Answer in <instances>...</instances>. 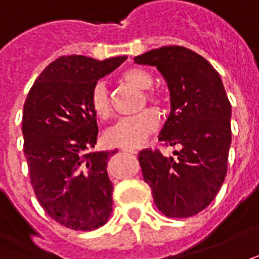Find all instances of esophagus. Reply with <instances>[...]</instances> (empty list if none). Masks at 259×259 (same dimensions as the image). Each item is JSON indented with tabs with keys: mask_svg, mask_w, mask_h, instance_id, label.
<instances>
[{
	"mask_svg": "<svg viewBox=\"0 0 259 259\" xmlns=\"http://www.w3.org/2000/svg\"><path fill=\"white\" fill-rule=\"evenodd\" d=\"M122 152L129 153V154H137L136 150H129V149H122Z\"/></svg>",
	"mask_w": 259,
	"mask_h": 259,
	"instance_id": "1",
	"label": "esophagus"
}]
</instances>
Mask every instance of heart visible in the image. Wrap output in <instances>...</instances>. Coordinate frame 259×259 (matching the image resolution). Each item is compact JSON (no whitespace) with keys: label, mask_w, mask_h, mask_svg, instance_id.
Listing matches in <instances>:
<instances>
[{"label":"heart","mask_w":259,"mask_h":259,"mask_svg":"<svg viewBox=\"0 0 259 259\" xmlns=\"http://www.w3.org/2000/svg\"><path fill=\"white\" fill-rule=\"evenodd\" d=\"M122 78L123 80H126L127 83L133 85L140 91H147L154 83L152 75L147 70L140 69V68H130L124 70ZM144 96H146V100L150 103H154V105L161 103V98L157 92L149 91ZM89 103H91L93 113L100 119H106L110 116L112 103H110V93H109L106 80L99 79L98 82L93 83L91 93H89ZM159 126V115L152 109H146L137 115L127 116V117H122L116 120L105 132V140L109 146L136 150L146 144L149 137L157 132Z\"/></svg>","instance_id":"b5f03b06"}]
</instances>
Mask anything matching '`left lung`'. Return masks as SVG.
I'll return each mask as SVG.
<instances>
[{"label": "left lung", "mask_w": 259, "mask_h": 259, "mask_svg": "<svg viewBox=\"0 0 259 259\" xmlns=\"http://www.w3.org/2000/svg\"><path fill=\"white\" fill-rule=\"evenodd\" d=\"M135 62L163 75L171 107L159 140L181 146L176 159L152 149L140 152L143 179L164 215H196L217 196L227 174L231 105L223 80L208 61L184 47L152 49Z\"/></svg>", "instance_id": "1"}]
</instances>
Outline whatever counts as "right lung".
<instances>
[{"label": "right lung", "mask_w": 259, "mask_h": 259, "mask_svg": "<svg viewBox=\"0 0 259 259\" xmlns=\"http://www.w3.org/2000/svg\"><path fill=\"white\" fill-rule=\"evenodd\" d=\"M126 58L61 56L42 70L26 96L22 135L31 184L42 208L70 230H96L112 212L113 184L106 167L117 150L92 152L99 130L89 93Z\"/></svg>", "instance_id": "1"}]
</instances>
